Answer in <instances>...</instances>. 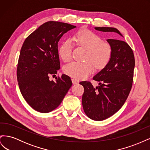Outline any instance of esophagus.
<instances>
[{"label": "esophagus", "instance_id": "esophagus-1", "mask_svg": "<svg viewBox=\"0 0 150 150\" xmlns=\"http://www.w3.org/2000/svg\"><path fill=\"white\" fill-rule=\"evenodd\" d=\"M72 83L73 84H78L79 83V81L76 79H72Z\"/></svg>", "mask_w": 150, "mask_h": 150}]
</instances>
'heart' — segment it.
Listing matches in <instances>:
<instances>
[{
	"label": "heart",
	"instance_id": "b5f03b06",
	"mask_svg": "<svg viewBox=\"0 0 150 150\" xmlns=\"http://www.w3.org/2000/svg\"><path fill=\"white\" fill-rule=\"evenodd\" d=\"M73 40L79 46L88 50L84 62H72L64 68L65 74L74 79H81L88 77L94 71L95 66L102 69L110 61L112 56V48L109 44L103 42V39L96 33L88 29L79 31ZM73 50L71 40L63 42L59 48V54L64 62L72 59Z\"/></svg>",
	"mask_w": 150,
	"mask_h": 150
}]
</instances>
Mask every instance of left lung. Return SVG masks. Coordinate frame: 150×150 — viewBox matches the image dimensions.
Segmentation results:
<instances>
[{"label":"left lung","mask_w":150,"mask_h":150,"mask_svg":"<svg viewBox=\"0 0 150 150\" xmlns=\"http://www.w3.org/2000/svg\"><path fill=\"white\" fill-rule=\"evenodd\" d=\"M103 32H114L113 28H94ZM112 56L105 67L94 76L99 86L94 88L90 81H81L84 91L82 104L85 114L90 119L102 121L116 113L125 104L132 88L135 65L133 50L126 42L108 39Z\"/></svg>","instance_id":"left-lung-1"}]
</instances>
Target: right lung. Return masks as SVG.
<instances>
[{
	"instance_id": "1",
	"label": "right lung",
	"mask_w": 150,
	"mask_h": 150,
	"mask_svg": "<svg viewBox=\"0 0 150 150\" xmlns=\"http://www.w3.org/2000/svg\"><path fill=\"white\" fill-rule=\"evenodd\" d=\"M76 26L61 22H45L25 39L21 49L17 78L22 96L34 110L46 113L56 109L71 87L69 76L50 81L60 69L58 42Z\"/></svg>"
}]
</instances>
